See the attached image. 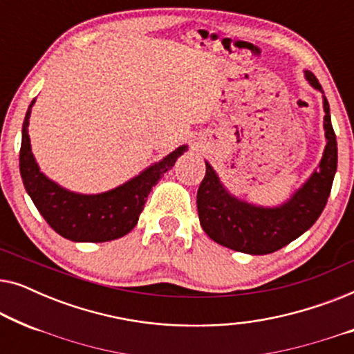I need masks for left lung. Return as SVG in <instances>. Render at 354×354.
<instances>
[{
  "label": "left lung",
  "mask_w": 354,
  "mask_h": 354,
  "mask_svg": "<svg viewBox=\"0 0 354 354\" xmlns=\"http://www.w3.org/2000/svg\"><path fill=\"white\" fill-rule=\"evenodd\" d=\"M304 74L314 88L322 91V86L313 72L306 71ZM324 113L327 145L322 161L309 180L282 206L259 207L236 200L227 193L214 169L206 162L205 178L198 188L196 206L203 230L209 239L240 253L269 254L297 240L309 227H313L330 196L338 159L337 137L330 122V109L326 96Z\"/></svg>",
  "instance_id": "8db88e82"
}]
</instances>
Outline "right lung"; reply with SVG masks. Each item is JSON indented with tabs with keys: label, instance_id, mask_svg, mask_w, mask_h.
Segmentation results:
<instances>
[{
	"label": "right lung",
	"instance_id": "add662e5",
	"mask_svg": "<svg viewBox=\"0 0 354 354\" xmlns=\"http://www.w3.org/2000/svg\"><path fill=\"white\" fill-rule=\"evenodd\" d=\"M33 103L35 100L28 106L22 124L19 169L24 187L43 219L56 234L72 241L100 243L127 235L137 225L149 192L164 174L171 171L187 147L177 148L162 161L148 167L140 176L114 190L100 195H79L51 182L37 166L27 132Z\"/></svg>",
	"mask_w": 354,
	"mask_h": 354
}]
</instances>
